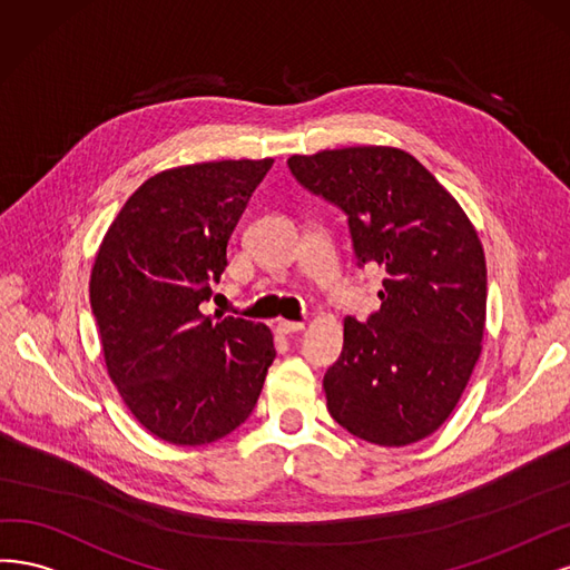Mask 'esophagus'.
I'll use <instances>...</instances> for the list:
<instances>
[{"label": "esophagus", "instance_id": "34e87169", "mask_svg": "<svg viewBox=\"0 0 570 570\" xmlns=\"http://www.w3.org/2000/svg\"><path fill=\"white\" fill-rule=\"evenodd\" d=\"M305 324L303 322H288V320H279L277 322V332L279 334H296V332H303Z\"/></svg>", "mask_w": 570, "mask_h": 570}]
</instances>
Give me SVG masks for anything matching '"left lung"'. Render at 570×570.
Segmentation results:
<instances>
[{"mask_svg":"<svg viewBox=\"0 0 570 570\" xmlns=\"http://www.w3.org/2000/svg\"><path fill=\"white\" fill-rule=\"evenodd\" d=\"M288 170L345 213L357 267L385 272L381 307L366 322H343V353L324 374L328 414L366 443H416L450 416L481 355L488 272L479 234L400 149L291 156Z\"/></svg>","mask_w":570,"mask_h":570,"instance_id":"left-lung-1","label":"left lung"}]
</instances>
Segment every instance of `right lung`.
I'll use <instances>...</instances> for the list:
<instances>
[{
	"mask_svg": "<svg viewBox=\"0 0 570 570\" xmlns=\"http://www.w3.org/2000/svg\"><path fill=\"white\" fill-rule=\"evenodd\" d=\"M272 163L217 160L154 175L127 198L97 253L89 303L108 374L139 424L173 445H208L242 426L277 355L265 324L198 309Z\"/></svg>",
	"mask_w": 570,
	"mask_h": 570,
	"instance_id": "1",
	"label": "right lung"
}]
</instances>
